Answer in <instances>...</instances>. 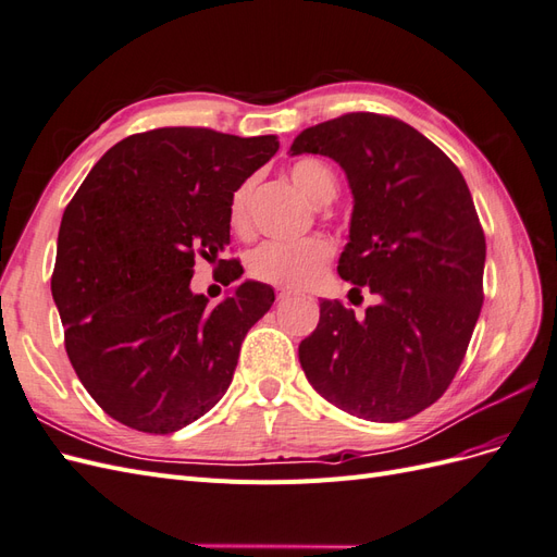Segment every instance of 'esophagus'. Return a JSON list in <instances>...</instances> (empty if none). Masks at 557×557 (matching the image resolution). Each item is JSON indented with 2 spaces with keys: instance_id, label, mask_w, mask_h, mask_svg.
Here are the masks:
<instances>
[{
  "instance_id": "obj_1",
  "label": "esophagus",
  "mask_w": 557,
  "mask_h": 557,
  "mask_svg": "<svg viewBox=\"0 0 557 557\" xmlns=\"http://www.w3.org/2000/svg\"><path fill=\"white\" fill-rule=\"evenodd\" d=\"M290 297H295V290H290V288H278L276 290V299L278 301H285V299H290Z\"/></svg>"
}]
</instances>
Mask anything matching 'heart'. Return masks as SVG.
<instances>
[{"label": "heart", "mask_w": 557, "mask_h": 557, "mask_svg": "<svg viewBox=\"0 0 557 557\" xmlns=\"http://www.w3.org/2000/svg\"><path fill=\"white\" fill-rule=\"evenodd\" d=\"M290 181L305 193L313 205H327L336 195V176L323 160L299 158L288 170ZM250 181L242 183L230 197L227 223L232 232H250ZM332 258V246L323 237H307L297 242H267L250 252L248 272L252 278L281 285V288H309L325 274V267Z\"/></svg>", "instance_id": "b5f03b06"}]
</instances>
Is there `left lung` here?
Returning a JSON list of instances; mask_svg holds the SVG:
<instances>
[{
    "label": "left lung",
    "mask_w": 557,
    "mask_h": 557,
    "mask_svg": "<svg viewBox=\"0 0 557 557\" xmlns=\"http://www.w3.org/2000/svg\"><path fill=\"white\" fill-rule=\"evenodd\" d=\"M342 166L352 195L336 272L376 305L356 318L339 299L299 344L309 383L374 423L407 420L440 399L465 358L483 305L485 237L467 183L411 125L346 113L297 134L290 156Z\"/></svg>",
    "instance_id": "left-lung-1"
}]
</instances>
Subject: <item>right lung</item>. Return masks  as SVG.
I'll return each instance as SVG.
<instances>
[{
	"instance_id": "obj_1",
	"label": "right lung",
	"mask_w": 557,
	"mask_h": 557,
	"mask_svg": "<svg viewBox=\"0 0 557 557\" xmlns=\"http://www.w3.org/2000/svg\"><path fill=\"white\" fill-rule=\"evenodd\" d=\"M276 150L274 134H132L99 158L64 209L50 290L74 372L117 423L170 434L225 395L244 336L272 309L274 290L244 281L209 307L190 288L193 267L225 250L232 193ZM242 274L230 264V281Z\"/></svg>"
}]
</instances>
